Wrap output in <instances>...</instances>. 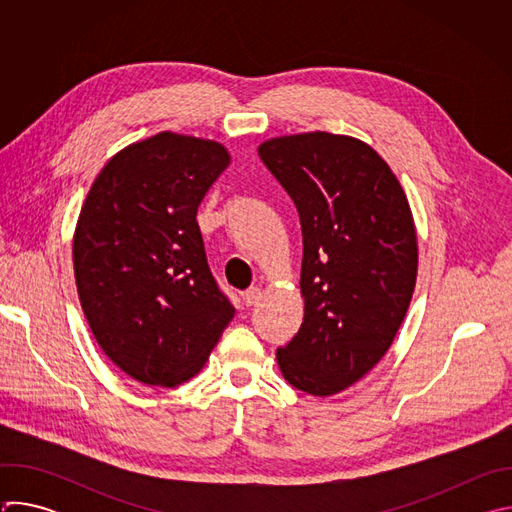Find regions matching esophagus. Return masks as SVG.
Listing matches in <instances>:
<instances>
[{"mask_svg": "<svg viewBox=\"0 0 512 512\" xmlns=\"http://www.w3.org/2000/svg\"><path fill=\"white\" fill-rule=\"evenodd\" d=\"M259 296H261L259 287H251V289H247V291H243V294H241L245 306H253V304L259 300Z\"/></svg>", "mask_w": 512, "mask_h": 512, "instance_id": "esophagus-1", "label": "esophagus"}]
</instances>
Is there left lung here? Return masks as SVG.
Here are the masks:
<instances>
[{"label":"left lung","mask_w":512,"mask_h":512,"mask_svg":"<svg viewBox=\"0 0 512 512\" xmlns=\"http://www.w3.org/2000/svg\"><path fill=\"white\" fill-rule=\"evenodd\" d=\"M259 158L294 200L304 237V322L277 348L283 379L336 395L389 350L413 296L417 235L387 162L360 139L326 131L273 137Z\"/></svg>","instance_id":"left-lung-1"}]
</instances>
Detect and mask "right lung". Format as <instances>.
Returning a JSON list of instances; mask_svg holds the SVG:
<instances>
[{
    "label": "right lung",
    "mask_w": 512,
    "mask_h": 512,
    "mask_svg": "<svg viewBox=\"0 0 512 512\" xmlns=\"http://www.w3.org/2000/svg\"><path fill=\"white\" fill-rule=\"evenodd\" d=\"M229 162L221 143L162 131L115 154L81 208L72 259L85 318L143 385L192 379L235 316L196 223Z\"/></svg>",
    "instance_id": "1"
}]
</instances>
